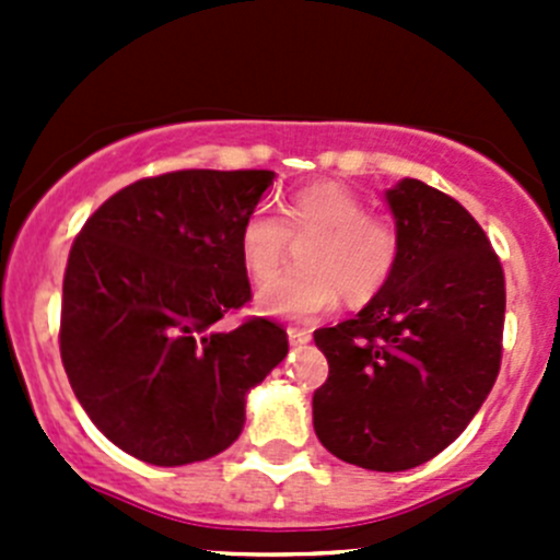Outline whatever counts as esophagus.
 <instances>
[{"mask_svg": "<svg viewBox=\"0 0 560 560\" xmlns=\"http://www.w3.org/2000/svg\"><path fill=\"white\" fill-rule=\"evenodd\" d=\"M287 336H290L292 347H301V343L312 341V332L303 330V327H287Z\"/></svg>", "mask_w": 560, "mask_h": 560, "instance_id": "obj_1", "label": "esophagus"}]
</instances>
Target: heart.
<instances>
[{
  "mask_svg": "<svg viewBox=\"0 0 560 560\" xmlns=\"http://www.w3.org/2000/svg\"><path fill=\"white\" fill-rule=\"evenodd\" d=\"M292 237L313 238L304 247V268L265 281L257 292V306L281 319H316L338 306L341 292L349 303H369L398 268V228L369 213L358 191L332 180L298 189L281 206V217L268 208L248 213L238 235L248 276L267 279Z\"/></svg>",
  "mask_w": 560,
  "mask_h": 560,
  "instance_id": "obj_1",
  "label": "heart"
}]
</instances>
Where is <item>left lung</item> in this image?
Returning a JSON list of instances; mask_svg holds the SVG:
<instances>
[{"mask_svg": "<svg viewBox=\"0 0 560 560\" xmlns=\"http://www.w3.org/2000/svg\"><path fill=\"white\" fill-rule=\"evenodd\" d=\"M400 257L354 319L314 332L327 380L314 393L322 447L371 471H406L455 442L501 369L506 287L477 219L404 178L387 191Z\"/></svg>", "mask_w": 560, "mask_h": 560, "instance_id": "8db88e82", "label": "left lung"}]
</instances>
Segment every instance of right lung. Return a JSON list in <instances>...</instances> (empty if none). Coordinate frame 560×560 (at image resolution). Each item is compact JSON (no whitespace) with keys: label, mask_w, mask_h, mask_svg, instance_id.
<instances>
[{"label":"right lung","mask_w":560,"mask_h":560,"mask_svg":"<svg viewBox=\"0 0 560 560\" xmlns=\"http://www.w3.org/2000/svg\"><path fill=\"white\" fill-rule=\"evenodd\" d=\"M270 171L140 178L86 219L67 257L59 352L94 425L138 460L184 466L244 431L246 393L287 358V330L248 316L241 224Z\"/></svg>","instance_id":"add662e5"}]
</instances>
